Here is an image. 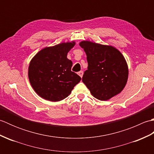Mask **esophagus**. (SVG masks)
Listing matches in <instances>:
<instances>
[{"instance_id":"34e87169","label":"esophagus","mask_w":154,"mask_h":154,"mask_svg":"<svg viewBox=\"0 0 154 154\" xmlns=\"http://www.w3.org/2000/svg\"><path fill=\"white\" fill-rule=\"evenodd\" d=\"M78 75H79L81 77H83V71H81L79 72H78Z\"/></svg>"}]
</instances>
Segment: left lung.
<instances>
[{"label": "left lung", "mask_w": 154, "mask_h": 154, "mask_svg": "<svg viewBox=\"0 0 154 154\" xmlns=\"http://www.w3.org/2000/svg\"><path fill=\"white\" fill-rule=\"evenodd\" d=\"M79 45L85 51L88 62L82 81L92 95L100 100H107L120 93L128 75L122 54L112 46L91 42H81Z\"/></svg>", "instance_id": "left-lung-1"}]
</instances>
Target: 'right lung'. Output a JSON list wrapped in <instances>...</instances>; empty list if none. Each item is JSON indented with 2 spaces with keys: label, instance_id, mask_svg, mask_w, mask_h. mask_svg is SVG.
Instances as JSON below:
<instances>
[{
  "label": "right lung",
  "instance_id": "obj_1",
  "mask_svg": "<svg viewBox=\"0 0 154 154\" xmlns=\"http://www.w3.org/2000/svg\"><path fill=\"white\" fill-rule=\"evenodd\" d=\"M75 42L45 48L31 60L28 77L39 96L48 100L60 101L68 97L81 78L71 71L73 63L67 58Z\"/></svg>",
  "mask_w": 154,
  "mask_h": 154
}]
</instances>
